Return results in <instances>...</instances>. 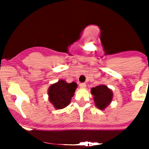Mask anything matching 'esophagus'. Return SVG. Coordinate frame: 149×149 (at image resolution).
Returning <instances> with one entry per match:
<instances>
[{
    "label": "esophagus",
    "instance_id": "1",
    "mask_svg": "<svg viewBox=\"0 0 149 149\" xmlns=\"http://www.w3.org/2000/svg\"><path fill=\"white\" fill-rule=\"evenodd\" d=\"M79 86H80V88H82V89H84V88L86 86V84L85 83H81V84H79Z\"/></svg>",
    "mask_w": 149,
    "mask_h": 149
}]
</instances>
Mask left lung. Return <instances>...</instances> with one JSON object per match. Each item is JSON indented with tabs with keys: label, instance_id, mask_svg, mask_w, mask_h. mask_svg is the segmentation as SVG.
I'll return each mask as SVG.
<instances>
[{
	"label": "left lung",
	"instance_id": "obj_1",
	"mask_svg": "<svg viewBox=\"0 0 149 149\" xmlns=\"http://www.w3.org/2000/svg\"><path fill=\"white\" fill-rule=\"evenodd\" d=\"M91 93L93 95L95 106L100 110H104L113 100V92L105 85H99L92 88Z\"/></svg>",
	"mask_w": 149,
	"mask_h": 149
}]
</instances>
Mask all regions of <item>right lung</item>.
<instances>
[{"mask_svg": "<svg viewBox=\"0 0 149 149\" xmlns=\"http://www.w3.org/2000/svg\"><path fill=\"white\" fill-rule=\"evenodd\" d=\"M77 87L75 82L68 84L64 80H60L48 88L49 101L56 109L65 108L70 104Z\"/></svg>", "mask_w": 149, "mask_h": 149, "instance_id": "right-lung-1", "label": "right lung"}]
</instances>
